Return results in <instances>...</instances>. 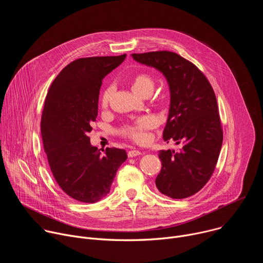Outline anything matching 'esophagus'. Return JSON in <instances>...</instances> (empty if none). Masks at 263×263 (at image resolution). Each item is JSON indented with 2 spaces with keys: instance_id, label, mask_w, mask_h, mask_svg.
Masks as SVG:
<instances>
[{
  "instance_id": "1",
  "label": "esophagus",
  "mask_w": 263,
  "mask_h": 263,
  "mask_svg": "<svg viewBox=\"0 0 263 263\" xmlns=\"http://www.w3.org/2000/svg\"><path fill=\"white\" fill-rule=\"evenodd\" d=\"M142 153L140 151H138V149H131V151L128 152V156L129 157H135V156H138V155H141Z\"/></svg>"
}]
</instances>
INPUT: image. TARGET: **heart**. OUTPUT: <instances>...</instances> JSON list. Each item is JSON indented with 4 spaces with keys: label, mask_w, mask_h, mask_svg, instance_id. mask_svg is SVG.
<instances>
[{
    "label": "heart",
    "mask_w": 263,
    "mask_h": 263,
    "mask_svg": "<svg viewBox=\"0 0 263 263\" xmlns=\"http://www.w3.org/2000/svg\"><path fill=\"white\" fill-rule=\"evenodd\" d=\"M155 81L152 78V76H149L148 73H137L136 76L133 77L131 81V87L133 91L141 97L151 93L154 89ZM115 93V86L114 85H109L102 95L101 99V104L102 107L106 108ZM157 125V121L151 117V116H145L140 119H138L136 122H134L131 125H127L122 128L121 133L123 136L132 139L137 142H143L147 139L146 131L153 129Z\"/></svg>",
    "instance_id": "b5f03b06"
}]
</instances>
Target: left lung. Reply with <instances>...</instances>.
Returning <instances> with one entry per match:
<instances>
[{"label": "left lung", "instance_id": "obj_1", "mask_svg": "<svg viewBox=\"0 0 263 263\" xmlns=\"http://www.w3.org/2000/svg\"><path fill=\"white\" fill-rule=\"evenodd\" d=\"M139 63L160 70L171 91L164 141L181 143L180 151H160L161 171L155 183L172 198H189L211 178L222 143V129L213 88L191 61L170 51L132 54Z\"/></svg>", "mask_w": 263, "mask_h": 263}]
</instances>
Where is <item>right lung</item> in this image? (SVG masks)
<instances>
[{
    "label": "right lung",
    "instance_id": "obj_1",
    "mask_svg": "<svg viewBox=\"0 0 263 263\" xmlns=\"http://www.w3.org/2000/svg\"><path fill=\"white\" fill-rule=\"evenodd\" d=\"M126 58H79L67 64L48 91L42 116V136L51 172L60 189L73 200L96 203L109 192L123 148L106 147L104 155L90 144L88 132L98 116L102 80Z\"/></svg>",
    "mask_w": 263,
    "mask_h": 263
}]
</instances>
